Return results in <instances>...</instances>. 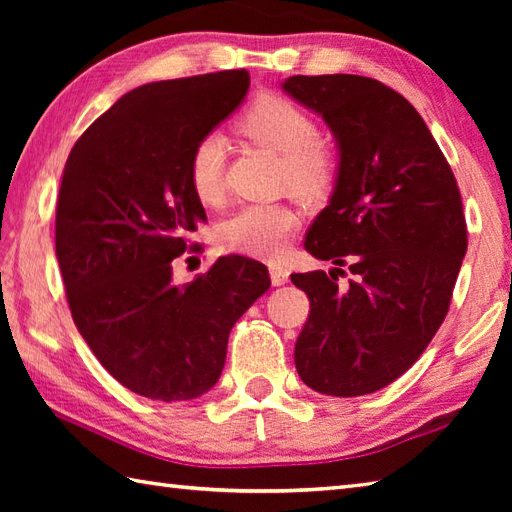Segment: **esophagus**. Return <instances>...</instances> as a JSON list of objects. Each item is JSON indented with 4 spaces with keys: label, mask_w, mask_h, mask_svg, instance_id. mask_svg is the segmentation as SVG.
Segmentation results:
<instances>
[{
    "label": "esophagus",
    "mask_w": 512,
    "mask_h": 512,
    "mask_svg": "<svg viewBox=\"0 0 512 512\" xmlns=\"http://www.w3.org/2000/svg\"><path fill=\"white\" fill-rule=\"evenodd\" d=\"M268 270H270V281H273V286H284L290 277V270L281 264H270Z\"/></svg>",
    "instance_id": "obj_1"
}]
</instances>
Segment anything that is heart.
Masks as SVG:
<instances>
[{
    "mask_svg": "<svg viewBox=\"0 0 512 512\" xmlns=\"http://www.w3.org/2000/svg\"><path fill=\"white\" fill-rule=\"evenodd\" d=\"M239 132L281 156V182L301 198H321L336 180V156L323 143L314 118L284 96L264 94L239 118ZM226 143L202 136L189 156V187L202 204L224 198ZM299 217L281 204H246L220 226V242L235 253L277 257L295 235Z\"/></svg>",
    "mask_w": 512,
    "mask_h": 512,
    "instance_id": "heart-1",
    "label": "heart"
}]
</instances>
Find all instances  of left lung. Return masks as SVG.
I'll return each instance as SVG.
<instances>
[{
    "instance_id": "1",
    "label": "left lung",
    "mask_w": 512,
    "mask_h": 512,
    "mask_svg": "<svg viewBox=\"0 0 512 512\" xmlns=\"http://www.w3.org/2000/svg\"><path fill=\"white\" fill-rule=\"evenodd\" d=\"M284 90L341 149L330 204L306 235L308 253L336 268L290 275L310 299L295 365L314 391L365 396L405 374L447 317L469 246L460 189L396 90L356 74H297Z\"/></svg>"
}]
</instances>
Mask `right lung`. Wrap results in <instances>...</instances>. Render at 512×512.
Instances as JSON below:
<instances>
[{
    "label": "right lung",
    "instance_id": "obj_1",
    "mask_svg": "<svg viewBox=\"0 0 512 512\" xmlns=\"http://www.w3.org/2000/svg\"><path fill=\"white\" fill-rule=\"evenodd\" d=\"M246 70L147 83L85 129L65 162L54 246L72 319L134 394L191 400L220 378L235 321L270 288L268 268L220 257L189 284L173 259L206 220L189 156L248 92Z\"/></svg>",
    "mask_w": 512,
    "mask_h": 512
}]
</instances>
